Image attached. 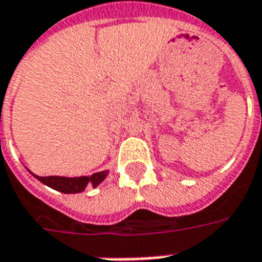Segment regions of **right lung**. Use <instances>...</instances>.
<instances>
[{
  "label": "right lung",
  "instance_id": "right-lung-1",
  "mask_svg": "<svg viewBox=\"0 0 262 262\" xmlns=\"http://www.w3.org/2000/svg\"><path fill=\"white\" fill-rule=\"evenodd\" d=\"M108 170H102L98 173H93L92 176H79V178H63V176H37L41 183L50 186L51 189L61 191V193H80L86 189L87 185L96 187L105 179Z\"/></svg>",
  "mask_w": 262,
  "mask_h": 262
}]
</instances>
